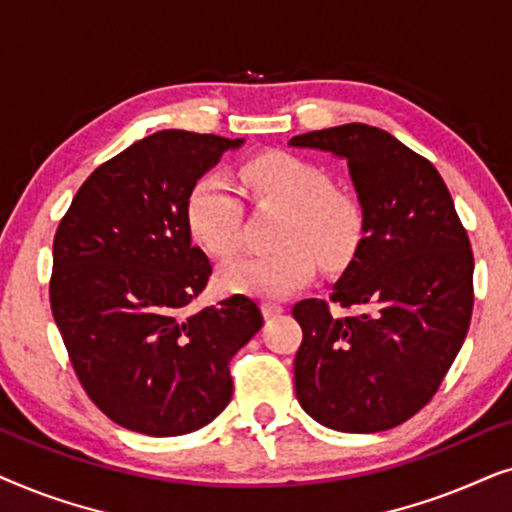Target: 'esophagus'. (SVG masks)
I'll list each match as a JSON object with an SVG mask.
<instances>
[{
	"instance_id": "34e87169",
	"label": "esophagus",
	"mask_w": 512,
	"mask_h": 512,
	"mask_svg": "<svg viewBox=\"0 0 512 512\" xmlns=\"http://www.w3.org/2000/svg\"><path fill=\"white\" fill-rule=\"evenodd\" d=\"M261 310H263V314L265 317H277V314H282L284 312V305L282 303H277V300H265V303L261 305Z\"/></svg>"
}]
</instances>
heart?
<instances>
[{
    "instance_id": "b5f03b06",
    "label": "heart",
    "mask_w": 512,
    "mask_h": 512,
    "mask_svg": "<svg viewBox=\"0 0 512 512\" xmlns=\"http://www.w3.org/2000/svg\"><path fill=\"white\" fill-rule=\"evenodd\" d=\"M240 181L258 202L286 209L270 254L233 258L219 270V284L230 293L282 298L314 277V258L340 268L354 256L363 237V209L354 195L335 188L324 167L291 153H263L240 167ZM186 221L202 249L230 256L240 244L242 200L219 172L195 181L186 198Z\"/></svg>"
}]
</instances>
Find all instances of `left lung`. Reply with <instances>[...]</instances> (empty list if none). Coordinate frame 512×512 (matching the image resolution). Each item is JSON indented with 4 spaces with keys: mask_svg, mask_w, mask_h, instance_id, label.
Listing matches in <instances>:
<instances>
[{
    "mask_svg": "<svg viewBox=\"0 0 512 512\" xmlns=\"http://www.w3.org/2000/svg\"><path fill=\"white\" fill-rule=\"evenodd\" d=\"M289 144L347 158L366 219L328 300L291 310L303 328L298 403L335 431L394 429L431 401L464 345L473 312L466 228L436 167L389 132L347 123ZM331 302L362 312L338 318Z\"/></svg>",
    "mask_w": 512,
    "mask_h": 512,
    "instance_id": "1",
    "label": "left lung"
}]
</instances>
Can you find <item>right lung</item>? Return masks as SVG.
I'll use <instances>...</instances> for the list:
<instances>
[{
    "instance_id": "obj_1",
    "label": "right lung",
    "mask_w": 512,
    "mask_h": 512,
    "mask_svg": "<svg viewBox=\"0 0 512 512\" xmlns=\"http://www.w3.org/2000/svg\"><path fill=\"white\" fill-rule=\"evenodd\" d=\"M242 139L160 130L102 163L53 240V319L90 401L123 429L181 436L230 403V359L263 326L235 293L191 314L212 277L186 198Z\"/></svg>"
}]
</instances>
